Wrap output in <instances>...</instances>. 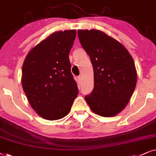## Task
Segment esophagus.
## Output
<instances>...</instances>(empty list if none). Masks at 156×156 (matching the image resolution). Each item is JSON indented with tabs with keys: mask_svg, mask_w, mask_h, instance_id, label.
Here are the masks:
<instances>
[{
	"mask_svg": "<svg viewBox=\"0 0 156 156\" xmlns=\"http://www.w3.org/2000/svg\"><path fill=\"white\" fill-rule=\"evenodd\" d=\"M81 79H82V78H81V77H80V76H78V78H77V80H78V82L81 81Z\"/></svg>",
	"mask_w": 156,
	"mask_h": 156,
	"instance_id": "34e87169",
	"label": "esophagus"
}]
</instances>
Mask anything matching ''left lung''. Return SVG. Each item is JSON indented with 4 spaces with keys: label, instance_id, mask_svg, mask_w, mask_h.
Returning <instances> with one entry per match:
<instances>
[{
    "label": "left lung",
    "instance_id": "obj_1",
    "mask_svg": "<svg viewBox=\"0 0 156 156\" xmlns=\"http://www.w3.org/2000/svg\"><path fill=\"white\" fill-rule=\"evenodd\" d=\"M78 34L90 56L94 74V88L86 96V102L97 115H118L129 103L136 86L133 57L122 43L103 31L78 30Z\"/></svg>",
    "mask_w": 156,
    "mask_h": 156
}]
</instances>
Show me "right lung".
I'll return each instance as SVG.
<instances>
[{
	"mask_svg": "<svg viewBox=\"0 0 156 156\" xmlns=\"http://www.w3.org/2000/svg\"><path fill=\"white\" fill-rule=\"evenodd\" d=\"M76 36V30L51 33L28 52L23 62V89L32 108L45 120L67 115L78 94L69 61Z\"/></svg>",
	"mask_w": 156,
	"mask_h": 156,
	"instance_id": "right-lung-1",
	"label": "right lung"
}]
</instances>
